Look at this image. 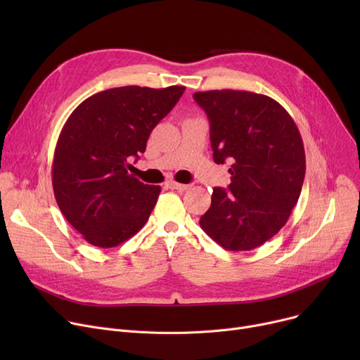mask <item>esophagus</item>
<instances>
[{"label": "esophagus", "instance_id": "34e87169", "mask_svg": "<svg viewBox=\"0 0 360 360\" xmlns=\"http://www.w3.org/2000/svg\"><path fill=\"white\" fill-rule=\"evenodd\" d=\"M166 186L170 188V190H176V191H185V190H188V188H190V185L179 184V182H175V181H167Z\"/></svg>", "mask_w": 360, "mask_h": 360}]
</instances>
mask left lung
<instances>
[{"instance_id":"1","label":"left lung","mask_w":360,"mask_h":360,"mask_svg":"<svg viewBox=\"0 0 360 360\" xmlns=\"http://www.w3.org/2000/svg\"><path fill=\"white\" fill-rule=\"evenodd\" d=\"M210 121L213 159L229 160V190L214 188L201 229L228 251L261 247L286 224L305 178L299 129L274 99L245 90L194 93Z\"/></svg>"}]
</instances>
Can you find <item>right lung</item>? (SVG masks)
Wrapping results in <instances>:
<instances>
[{"label":"right lung","mask_w":360,"mask_h":360,"mask_svg":"<svg viewBox=\"0 0 360 360\" xmlns=\"http://www.w3.org/2000/svg\"><path fill=\"white\" fill-rule=\"evenodd\" d=\"M184 90L108 89L82 102L64 124L52 162L53 195L68 223L94 247H117L148 220L160 186L132 176L128 162L144 153L150 132Z\"/></svg>","instance_id":"obj_1"}]
</instances>
